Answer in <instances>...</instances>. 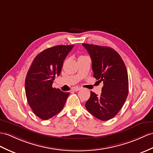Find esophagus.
<instances>
[{"mask_svg":"<svg viewBox=\"0 0 153 153\" xmlns=\"http://www.w3.org/2000/svg\"><path fill=\"white\" fill-rule=\"evenodd\" d=\"M80 89V88L75 87V88H73V91H79Z\"/></svg>","mask_w":153,"mask_h":153,"instance_id":"obj_1","label":"esophagus"}]
</instances>
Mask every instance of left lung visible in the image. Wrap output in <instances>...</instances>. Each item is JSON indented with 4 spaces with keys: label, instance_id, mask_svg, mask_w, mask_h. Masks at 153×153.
I'll list each match as a JSON object with an SVG mask.
<instances>
[{
    "label": "left lung",
    "instance_id": "1",
    "mask_svg": "<svg viewBox=\"0 0 153 153\" xmlns=\"http://www.w3.org/2000/svg\"><path fill=\"white\" fill-rule=\"evenodd\" d=\"M82 45L90 55L94 77L104 84L100 95L91 91L85 106L96 118L108 121L117 114L128 96L127 71L120 55L113 48L86 43Z\"/></svg>",
    "mask_w": 153,
    "mask_h": 153
}]
</instances>
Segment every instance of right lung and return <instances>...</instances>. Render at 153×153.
<instances>
[{"mask_svg":"<svg viewBox=\"0 0 153 153\" xmlns=\"http://www.w3.org/2000/svg\"><path fill=\"white\" fill-rule=\"evenodd\" d=\"M74 45H57L43 51L33 59L25 79V93L33 112L43 120L53 117L64 108L69 92L53 88L63 63Z\"/></svg>","mask_w":153,"mask_h":153,"instance_id":"add662e5","label":"right lung"}]
</instances>
